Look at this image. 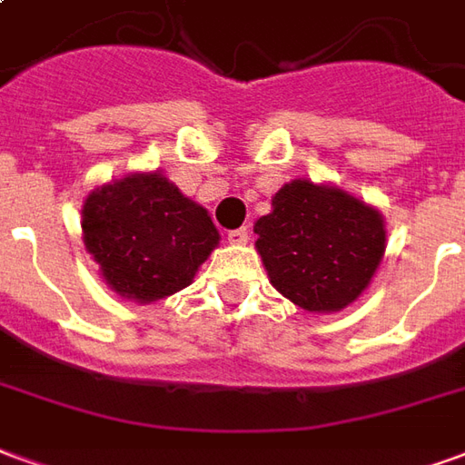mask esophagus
I'll use <instances>...</instances> for the list:
<instances>
[{"instance_id": "34e87169", "label": "esophagus", "mask_w": 465, "mask_h": 465, "mask_svg": "<svg viewBox=\"0 0 465 465\" xmlns=\"http://www.w3.org/2000/svg\"><path fill=\"white\" fill-rule=\"evenodd\" d=\"M246 242H249V229H246V226L229 232V243H236V246H242V243H246Z\"/></svg>"}]
</instances>
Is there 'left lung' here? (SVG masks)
Here are the masks:
<instances>
[{"label":"left lung","instance_id":"obj_1","mask_svg":"<svg viewBox=\"0 0 465 465\" xmlns=\"http://www.w3.org/2000/svg\"><path fill=\"white\" fill-rule=\"evenodd\" d=\"M273 289L313 313L341 312L369 289L386 252L379 209L331 183L293 179L253 223Z\"/></svg>","mask_w":465,"mask_h":465}]
</instances>
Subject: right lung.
I'll return each instance as SVG.
<instances>
[{
	"mask_svg": "<svg viewBox=\"0 0 465 465\" xmlns=\"http://www.w3.org/2000/svg\"><path fill=\"white\" fill-rule=\"evenodd\" d=\"M82 236L109 289L139 303L186 289L222 239L209 212L159 172L129 173L89 193Z\"/></svg>",
	"mask_w": 465,
	"mask_h": 465,
	"instance_id": "1",
	"label": "right lung"
}]
</instances>
